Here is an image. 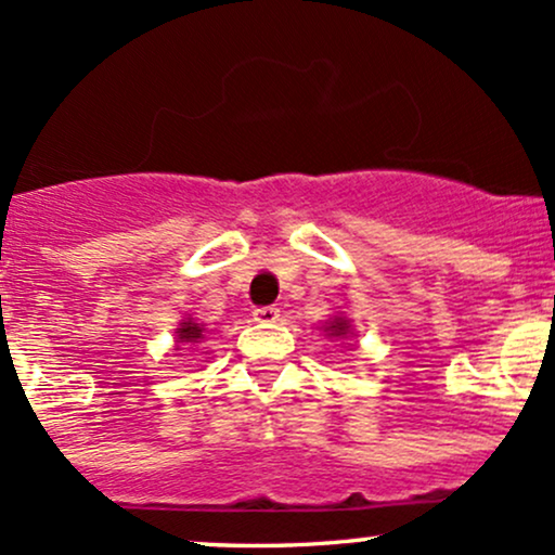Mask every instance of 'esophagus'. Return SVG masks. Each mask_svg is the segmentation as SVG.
Wrapping results in <instances>:
<instances>
[{"instance_id":"34e87169","label":"esophagus","mask_w":555,"mask_h":555,"mask_svg":"<svg viewBox=\"0 0 555 555\" xmlns=\"http://www.w3.org/2000/svg\"><path fill=\"white\" fill-rule=\"evenodd\" d=\"M253 315H256L258 323H276L279 321V308H273V305H266V308L253 310Z\"/></svg>"}]
</instances>
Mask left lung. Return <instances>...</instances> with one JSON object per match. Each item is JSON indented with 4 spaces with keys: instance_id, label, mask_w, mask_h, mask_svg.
Masks as SVG:
<instances>
[{
    "instance_id": "1",
    "label": "left lung",
    "mask_w": 555,
    "mask_h": 555,
    "mask_svg": "<svg viewBox=\"0 0 555 555\" xmlns=\"http://www.w3.org/2000/svg\"><path fill=\"white\" fill-rule=\"evenodd\" d=\"M347 321H341V318H334V321L328 323V331H334V336H341V334H347Z\"/></svg>"
}]
</instances>
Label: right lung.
Masks as SVG:
<instances>
[{
    "label": "right lung",
    "mask_w": 555,
    "mask_h": 555,
    "mask_svg": "<svg viewBox=\"0 0 555 555\" xmlns=\"http://www.w3.org/2000/svg\"><path fill=\"white\" fill-rule=\"evenodd\" d=\"M177 334H180V341H197L203 336V328L193 321H184L182 328L177 331Z\"/></svg>",
    "instance_id": "1"
}]
</instances>
